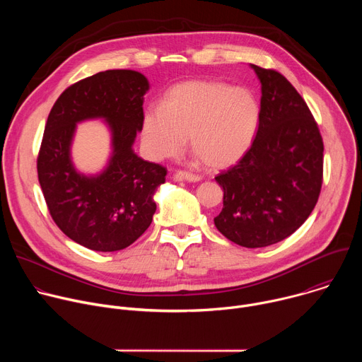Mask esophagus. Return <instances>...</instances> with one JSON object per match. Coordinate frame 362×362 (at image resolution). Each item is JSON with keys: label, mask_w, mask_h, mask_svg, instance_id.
I'll list each match as a JSON object with an SVG mask.
<instances>
[{"label": "esophagus", "mask_w": 362, "mask_h": 362, "mask_svg": "<svg viewBox=\"0 0 362 362\" xmlns=\"http://www.w3.org/2000/svg\"><path fill=\"white\" fill-rule=\"evenodd\" d=\"M173 179L177 180V182H182V180H186V182H199L202 177H200L199 175H194V173H190V172L179 170V172L175 173Z\"/></svg>", "instance_id": "34e87169"}]
</instances>
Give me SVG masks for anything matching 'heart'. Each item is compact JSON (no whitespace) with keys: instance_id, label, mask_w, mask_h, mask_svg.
I'll use <instances>...</instances> for the list:
<instances>
[{"instance_id":"heart-1","label":"heart","mask_w":362,"mask_h":362,"mask_svg":"<svg viewBox=\"0 0 362 362\" xmlns=\"http://www.w3.org/2000/svg\"><path fill=\"white\" fill-rule=\"evenodd\" d=\"M257 97L245 87L212 80L176 84L162 109L143 116L141 139L154 160L176 158L190 136V146L206 166L223 169L238 163L250 150L261 124Z\"/></svg>"}]
</instances>
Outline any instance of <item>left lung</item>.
Returning a JSON list of instances; mask_svg holds the SVG:
<instances>
[{"mask_svg": "<svg viewBox=\"0 0 362 362\" xmlns=\"http://www.w3.org/2000/svg\"><path fill=\"white\" fill-rule=\"evenodd\" d=\"M250 69L261 81V124L239 163L215 177L223 208L214 222L233 243L264 247L292 235L314 211L324 143L295 87L275 70Z\"/></svg>", "mask_w": 362, "mask_h": 362, "instance_id": "obj_1", "label": "left lung"}]
</instances>
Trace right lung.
I'll use <instances>...</instances> for the list:
<instances>
[{
  "label": "right lung",
  "instance_id": "add662e5",
  "mask_svg": "<svg viewBox=\"0 0 362 362\" xmlns=\"http://www.w3.org/2000/svg\"><path fill=\"white\" fill-rule=\"evenodd\" d=\"M148 88L139 71H101L63 91L48 115L37 159L38 182L56 225L87 249L130 246L156 212L154 192L168 170L133 150ZM88 119L105 121L111 132L110 160L94 175L77 171L71 158L76 124Z\"/></svg>",
  "mask_w": 362,
  "mask_h": 362
}]
</instances>
